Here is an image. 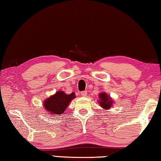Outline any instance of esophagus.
Segmentation results:
<instances>
[{"mask_svg":"<svg viewBox=\"0 0 161 161\" xmlns=\"http://www.w3.org/2000/svg\"><path fill=\"white\" fill-rule=\"evenodd\" d=\"M81 96L86 97V94H87V92H86V91H83V92H81Z\"/></svg>","mask_w":161,"mask_h":161,"instance_id":"obj_1","label":"esophagus"}]
</instances>
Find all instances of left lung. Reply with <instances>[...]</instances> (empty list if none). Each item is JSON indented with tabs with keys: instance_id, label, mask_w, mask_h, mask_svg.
I'll return each instance as SVG.
<instances>
[{
	"instance_id": "obj_1",
	"label": "left lung",
	"mask_w": 161,
	"mask_h": 161,
	"mask_svg": "<svg viewBox=\"0 0 161 161\" xmlns=\"http://www.w3.org/2000/svg\"><path fill=\"white\" fill-rule=\"evenodd\" d=\"M99 97H100V100L99 101V102L100 103V106L104 108H109L111 105H112V100L110 97H108L107 96V94L106 93H101L99 94Z\"/></svg>"
}]
</instances>
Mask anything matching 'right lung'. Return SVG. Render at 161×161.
Masks as SVG:
<instances>
[{"label": "right lung", "mask_w": 161, "mask_h": 161, "mask_svg": "<svg viewBox=\"0 0 161 161\" xmlns=\"http://www.w3.org/2000/svg\"><path fill=\"white\" fill-rule=\"evenodd\" d=\"M75 97V93L66 94L64 92L59 91L45 100L43 104L48 112L55 115H60L61 114L64 113L70 101Z\"/></svg>", "instance_id": "1"}]
</instances>
